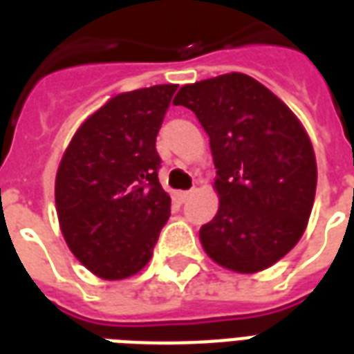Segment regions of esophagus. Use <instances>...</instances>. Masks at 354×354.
Masks as SVG:
<instances>
[{"label": "esophagus", "instance_id": "esophagus-1", "mask_svg": "<svg viewBox=\"0 0 354 354\" xmlns=\"http://www.w3.org/2000/svg\"><path fill=\"white\" fill-rule=\"evenodd\" d=\"M192 195L193 192H178V201H182V203H184V201L189 199Z\"/></svg>", "mask_w": 354, "mask_h": 354}]
</instances>
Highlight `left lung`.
Segmentation results:
<instances>
[{"mask_svg": "<svg viewBox=\"0 0 354 354\" xmlns=\"http://www.w3.org/2000/svg\"><path fill=\"white\" fill-rule=\"evenodd\" d=\"M189 108L210 138L220 208L199 231L218 266L258 273L297 245L311 216L317 161L292 109L246 73L184 85Z\"/></svg>", "mask_w": 354, "mask_h": 354, "instance_id": "left-lung-1", "label": "left lung"}]
</instances>
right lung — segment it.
Returning <instances> with one entry per match:
<instances>
[{"mask_svg":"<svg viewBox=\"0 0 354 354\" xmlns=\"http://www.w3.org/2000/svg\"><path fill=\"white\" fill-rule=\"evenodd\" d=\"M176 88L155 85L109 98L77 129L58 165L60 231L73 256L104 281L144 269L169 220L155 140Z\"/></svg>","mask_w":354,"mask_h":354,"instance_id":"1","label":"right lung"}]
</instances>
